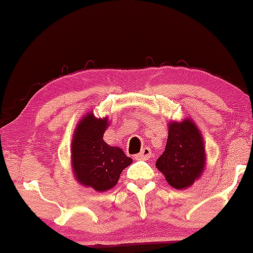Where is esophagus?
<instances>
[{"label": "esophagus", "instance_id": "1", "mask_svg": "<svg viewBox=\"0 0 253 253\" xmlns=\"http://www.w3.org/2000/svg\"><path fill=\"white\" fill-rule=\"evenodd\" d=\"M150 155H152V152H150L149 148L145 147V148H143L138 154L134 155V159H147V158H149Z\"/></svg>", "mask_w": 253, "mask_h": 253}]
</instances>
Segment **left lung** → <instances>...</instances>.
Returning <instances> with one entry per match:
<instances>
[{
	"mask_svg": "<svg viewBox=\"0 0 253 253\" xmlns=\"http://www.w3.org/2000/svg\"><path fill=\"white\" fill-rule=\"evenodd\" d=\"M206 152L202 134L191 120L171 122L163 154L158 158V169L170 186L182 190L195 182L202 174Z\"/></svg>",
	"mask_w": 253,
	"mask_h": 253,
	"instance_id": "obj_1",
	"label": "left lung"
}]
</instances>
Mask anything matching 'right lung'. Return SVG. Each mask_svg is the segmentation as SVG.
Here are the masks:
<instances>
[{
	"label": "right lung",
	"instance_id": "obj_1",
	"mask_svg": "<svg viewBox=\"0 0 253 253\" xmlns=\"http://www.w3.org/2000/svg\"><path fill=\"white\" fill-rule=\"evenodd\" d=\"M106 126L108 117L95 119L90 112L78 124L72 141L73 172L82 185L98 192L114 187L122 170L132 164L124 150L104 142Z\"/></svg>",
	"mask_w": 253,
	"mask_h": 253
}]
</instances>
